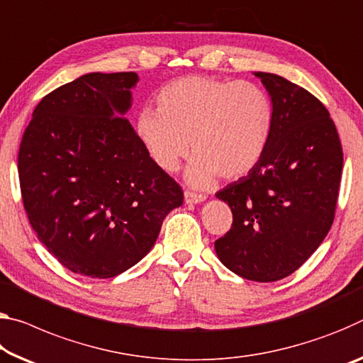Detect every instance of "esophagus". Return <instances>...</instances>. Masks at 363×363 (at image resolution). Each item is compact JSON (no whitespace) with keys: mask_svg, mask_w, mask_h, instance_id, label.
Wrapping results in <instances>:
<instances>
[{"mask_svg":"<svg viewBox=\"0 0 363 363\" xmlns=\"http://www.w3.org/2000/svg\"><path fill=\"white\" fill-rule=\"evenodd\" d=\"M184 199H186L187 203H200L203 202L206 199L205 194H197V192H192V191H186L184 192Z\"/></svg>","mask_w":363,"mask_h":363,"instance_id":"esophagus-1","label":"esophagus"}]
</instances>
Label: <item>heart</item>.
<instances>
[{"label": "heart", "instance_id": "heart-1", "mask_svg": "<svg viewBox=\"0 0 363 363\" xmlns=\"http://www.w3.org/2000/svg\"><path fill=\"white\" fill-rule=\"evenodd\" d=\"M157 105L139 113L137 135L166 172L177 171L192 145L187 179L194 186H210L218 174H249L272 139L273 103L254 82L181 77L160 90Z\"/></svg>", "mask_w": 363, "mask_h": 363}]
</instances>
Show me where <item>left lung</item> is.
Instances as JSON below:
<instances>
[{
  "label": "left lung",
  "instance_id": "obj_1",
  "mask_svg": "<svg viewBox=\"0 0 363 363\" xmlns=\"http://www.w3.org/2000/svg\"><path fill=\"white\" fill-rule=\"evenodd\" d=\"M255 76L272 96V139L249 174L218 191L231 206L233 224L215 250L235 274L272 283L301 268L330 231L342 147L316 96L276 74Z\"/></svg>",
  "mask_w": 363,
  "mask_h": 363
}]
</instances>
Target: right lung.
<instances>
[{
	"label": "right lung",
	"instance_id": "add662e5",
	"mask_svg": "<svg viewBox=\"0 0 363 363\" xmlns=\"http://www.w3.org/2000/svg\"><path fill=\"white\" fill-rule=\"evenodd\" d=\"M135 72H91L45 95L22 135L17 169L33 231L62 267L113 278L145 257L181 206L124 113Z\"/></svg>",
	"mask_w": 363,
	"mask_h": 363
}]
</instances>
